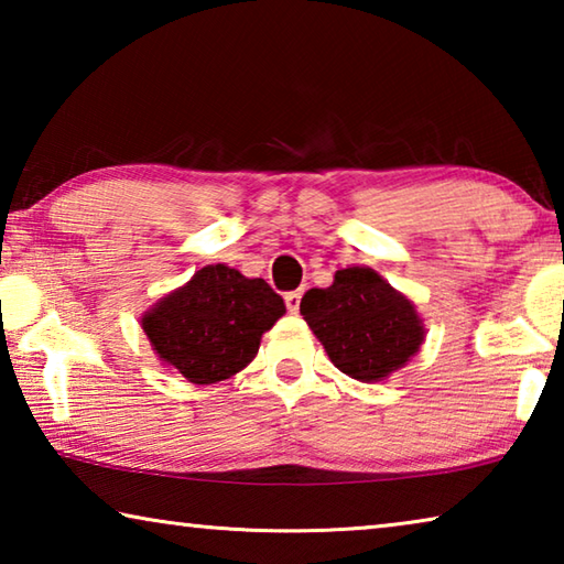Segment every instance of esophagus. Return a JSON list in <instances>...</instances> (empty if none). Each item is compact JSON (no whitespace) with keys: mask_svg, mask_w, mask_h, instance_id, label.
<instances>
[{"mask_svg":"<svg viewBox=\"0 0 564 564\" xmlns=\"http://www.w3.org/2000/svg\"><path fill=\"white\" fill-rule=\"evenodd\" d=\"M301 299H303V291H291L285 293V305H289L291 313H299L301 308Z\"/></svg>","mask_w":564,"mask_h":564,"instance_id":"1","label":"esophagus"}]
</instances>
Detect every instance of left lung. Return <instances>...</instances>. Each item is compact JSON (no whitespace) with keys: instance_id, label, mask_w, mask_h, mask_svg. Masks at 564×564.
I'll return each mask as SVG.
<instances>
[{"instance_id":"8db88e82","label":"left lung","mask_w":564,"mask_h":564,"mask_svg":"<svg viewBox=\"0 0 564 564\" xmlns=\"http://www.w3.org/2000/svg\"><path fill=\"white\" fill-rule=\"evenodd\" d=\"M301 316L333 366L360 383L393 376L425 340L415 303L368 265L340 269L328 289L305 291Z\"/></svg>"}]
</instances>
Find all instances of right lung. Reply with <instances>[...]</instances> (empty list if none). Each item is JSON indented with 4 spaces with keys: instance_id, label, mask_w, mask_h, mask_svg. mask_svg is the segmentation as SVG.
<instances>
[{
    "instance_id": "obj_1",
    "label": "right lung",
    "mask_w": 564,
    "mask_h": 564,
    "mask_svg": "<svg viewBox=\"0 0 564 564\" xmlns=\"http://www.w3.org/2000/svg\"><path fill=\"white\" fill-rule=\"evenodd\" d=\"M283 313V299L263 279L212 263L151 305L141 328L169 370L212 386L256 358L261 336Z\"/></svg>"
}]
</instances>
